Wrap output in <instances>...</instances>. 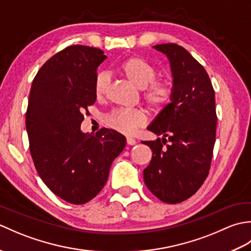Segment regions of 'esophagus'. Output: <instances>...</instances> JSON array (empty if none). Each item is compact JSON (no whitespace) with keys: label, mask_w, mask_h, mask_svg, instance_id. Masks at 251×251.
Segmentation results:
<instances>
[{"label":"esophagus","mask_w":251,"mask_h":251,"mask_svg":"<svg viewBox=\"0 0 251 251\" xmlns=\"http://www.w3.org/2000/svg\"><path fill=\"white\" fill-rule=\"evenodd\" d=\"M126 142L128 146H135L136 145V140L134 138H130V137H127L126 138Z\"/></svg>","instance_id":"34e87169"}]
</instances>
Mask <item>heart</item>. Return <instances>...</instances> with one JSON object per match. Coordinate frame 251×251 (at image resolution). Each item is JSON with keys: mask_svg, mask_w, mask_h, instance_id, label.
Wrapping results in <instances>:
<instances>
[{"mask_svg": "<svg viewBox=\"0 0 251 251\" xmlns=\"http://www.w3.org/2000/svg\"><path fill=\"white\" fill-rule=\"evenodd\" d=\"M121 70L137 87L145 89V100L154 111H162L172 102L174 87L167 81H154L157 75L156 69L141 57L132 56L122 62ZM110 77L105 72L99 73L95 79L96 97H102L109 86ZM105 123L111 128L125 135H134L147 124V116L141 110L117 109L105 116Z\"/></svg>", "mask_w": 251, "mask_h": 251, "instance_id": "heart-1", "label": "heart"}]
</instances>
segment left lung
<instances>
[{
  "label": "left lung",
  "instance_id": "1",
  "mask_svg": "<svg viewBox=\"0 0 251 251\" xmlns=\"http://www.w3.org/2000/svg\"><path fill=\"white\" fill-rule=\"evenodd\" d=\"M153 47L170 62L174 97L148 127L162 139L142 141L153 152L143 179L158 200L177 204L195 194L209 173L217 129L215 90L204 67L182 46Z\"/></svg>",
  "mask_w": 251,
  "mask_h": 251
}]
</instances>
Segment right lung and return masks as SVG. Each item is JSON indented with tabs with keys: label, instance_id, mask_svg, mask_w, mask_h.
I'll list each match as a JSON object with an SVG mask.
<instances>
[{
	"label": "right lung",
	"instance_id": "add662e5",
	"mask_svg": "<svg viewBox=\"0 0 251 251\" xmlns=\"http://www.w3.org/2000/svg\"><path fill=\"white\" fill-rule=\"evenodd\" d=\"M106 56L72 45L47 60L32 82L25 127L36 172L52 193L74 205L102 190L126 138L113 129L84 134L83 112L96 101L97 68Z\"/></svg>",
	"mask_w": 251,
	"mask_h": 251
}]
</instances>
